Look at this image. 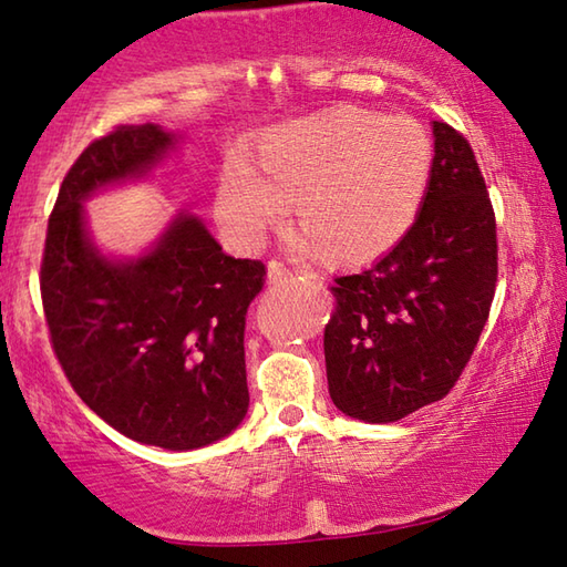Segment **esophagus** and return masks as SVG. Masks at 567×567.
I'll return each instance as SVG.
<instances>
[{
	"instance_id": "esophagus-1",
	"label": "esophagus",
	"mask_w": 567,
	"mask_h": 567,
	"mask_svg": "<svg viewBox=\"0 0 567 567\" xmlns=\"http://www.w3.org/2000/svg\"><path fill=\"white\" fill-rule=\"evenodd\" d=\"M290 275H292L290 267H287L285 262H280V260H270V265H267V277H270L272 285L287 280V277H290Z\"/></svg>"
}]
</instances>
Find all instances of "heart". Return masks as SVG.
Here are the masks:
<instances>
[{"mask_svg": "<svg viewBox=\"0 0 567 567\" xmlns=\"http://www.w3.org/2000/svg\"><path fill=\"white\" fill-rule=\"evenodd\" d=\"M433 172V142L410 117L340 107L290 122L257 145L255 165L227 157L215 213L229 243L252 252L295 205V247L332 260H372L415 223Z\"/></svg>", "mask_w": 567, "mask_h": 567, "instance_id": "obj_1", "label": "heart"}]
</instances>
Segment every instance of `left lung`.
<instances>
[{
  "label": "left lung",
  "instance_id": "1",
  "mask_svg": "<svg viewBox=\"0 0 567 567\" xmlns=\"http://www.w3.org/2000/svg\"><path fill=\"white\" fill-rule=\"evenodd\" d=\"M433 172L415 223L375 265L330 287V398L364 422H395L443 400L495 297L497 227L483 172L455 127L433 122Z\"/></svg>",
  "mask_w": 567,
  "mask_h": 567
}]
</instances>
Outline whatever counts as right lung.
Wrapping results in <instances>:
<instances>
[{
	"instance_id": "obj_1",
	"label": "right lung",
	"mask_w": 567,
	"mask_h": 567,
	"mask_svg": "<svg viewBox=\"0 0 567 567\" xmlns=\"http://www.w3.org/2000/svg\"><path fill=\"white\" fill-rule=\"evenodd\" d=\"M169 145L157 124H117L84 147L47 223L40 290L76 395L137 443L195 450L247 412L245 318L267 267L225 255L192 215L150 255L117 265L92 247L82 219L92 189L145 175Z\"/></svg>"
}]
</instances>
